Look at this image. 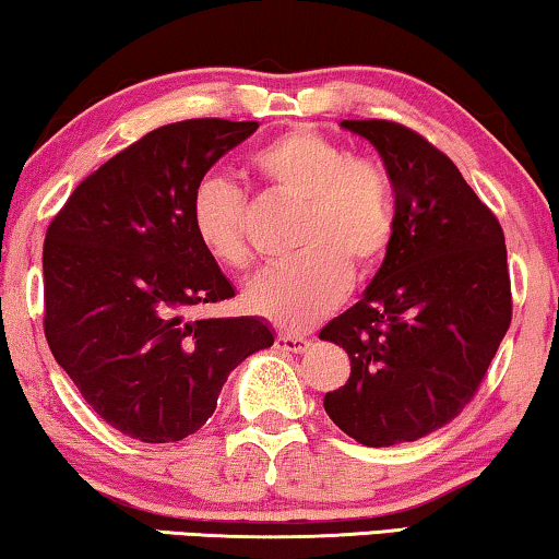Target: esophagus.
I'll use <instances>...</instances> for the list:
<instances>
[{"mask_svg": "<svg viewBox=\"0 0 559 559\" xmlns=\"http://www.w3.org/2000/svg\"><path fill=\"white\" fill-rule=\"evenodd\" d=\"M277 347L282 353H305L310 347V340L295 333H280L277 335Z\"/></svg>", "mask_w": 559, "mask_h": 559, "instance_id": "obj_1", "label": "esophagus"}]
</instances>
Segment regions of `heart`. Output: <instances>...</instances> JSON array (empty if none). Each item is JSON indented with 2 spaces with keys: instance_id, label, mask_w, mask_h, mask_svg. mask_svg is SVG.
Segmentation results:
<instances>
[{
  "instance_id": "obj_1",
  "label": "heart",
  "mask_w": 559,
  "mask_h": 559,
  "mask_svg": "<svg viewBox=\"0 0 559 559\" xmlns=\"http://www.w3.org/2000/svg\"><path fill=\"white\" fill-rule=\"evenodd\" d=\"M260 181L282 199L302 204L293 260L266 270L247 302L287 328H307L345 297L350 270L370 272L395 234L391 176L368 156L312 128H295L264 143L249 158ZM191 229L204 252L229 270H247V201L222 176H206L191 193Z\"/></svg>"
}]
</instances>
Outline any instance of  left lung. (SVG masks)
<instances>
[{"mask_svg":"<svg viewBox=\"0 0 559 559\" xmlns=\"http://www.w3.org/2000/svg\"><path fill=\"white\" fill-rule=\"evenodd\" d=\"M376 145L395 191V234L360 302L320 330L350 378L325 393L366 447L424 439L454 420L512 322L504 231L447 153L393 120H343Z\"/></svg>","mask_w":559,"mask_h":559,"instance_id":"8db88e82","label":"left lung"}]
</instances>
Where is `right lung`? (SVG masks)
<instances>
[{
    "mask_svg": "<svg viewBox=\"0 0 559 559\" xmlns=\"http://www.w3.org/2000/svg\"><path fill=\"white\" fill-rule=\"evenodd\" d=\"M257 128L160 126L87 176L47 226V345L87 406L131 439L197 433L231 370L274 343L257 318H191V307L234 297L193 237L191 193Z\"/></svg>",
    "mask_w": 559,
    "mask_h": 559,
    "instance_id": "obj_1",
    "label": "right lung"
}]
</instances>
